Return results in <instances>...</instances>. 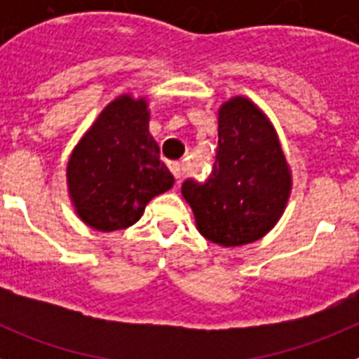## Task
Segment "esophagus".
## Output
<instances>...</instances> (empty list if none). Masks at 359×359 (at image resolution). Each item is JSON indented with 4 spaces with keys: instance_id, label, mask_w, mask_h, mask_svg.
Returning <instances> with one entry per match:
<instances>
[{
    "instance_id": "1",
    "label": "esophagus",
    "mask_w": 359,
    "mask_h": 359,
    "mask_svg": "<svg viewBox=\"0 0 359 359\" xmlns=\"http://www.w3.org/2000/svg\"><path fill=\"white\" fill-rule=\"evenodd\" d=\"M169 169H170V172L174 174V177H176L177 182H180L183 176V172H185V163H183V161H170Z\"/></svg>"
}]
</instances>
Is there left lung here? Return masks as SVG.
Returning a JSON list of instances; mask_svg holds the SVG:
<instances>
[{"mask_svg": "<svg viewBox=\"0 0 359 359\" xmlns=\"http://www.w3.org/2000/svg\"><path fill=\"white\" fill-rule=\"evenodd\" d=\"M219 142L205 182L185 180L182 194L198 230L219 246H243L266 236L284 212L291 174L277 133L248 98L219 109Z\"/></svg>", "mask_w": 359, "mask_h": 359, "instance_id": "8db88e82", "label": "left lung"}]
</instances>
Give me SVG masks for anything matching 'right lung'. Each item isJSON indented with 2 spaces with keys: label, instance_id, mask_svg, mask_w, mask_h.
Instances as JSON below:
<instances>
[{
  "label": "right lung",
  "instance_id": "1",
  "mask_svg": "<svg viewBox=\"0 0 359 359\" xmlns=\"http://www.w3.org/2000/svg\"><path fill=\"white\" fill-rule=\"evenodd\" d=\"M68 190L86 224L115 231L135 224L154 196L174 185L149 133L144 98L122 95L100 113L73 149Z\"/></svg>",
  "mask_w": 359,
  "mask_h": 359
}]
</instances>
